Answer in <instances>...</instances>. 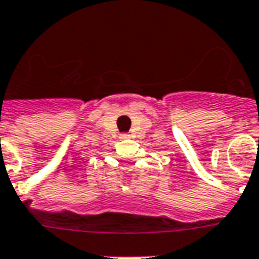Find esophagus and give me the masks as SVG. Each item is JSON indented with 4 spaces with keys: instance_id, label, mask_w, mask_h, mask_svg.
<instances>
[{
    "instance_id": "obj_1",
    "label": "esophagus",
    "mask_w": 259,
    "mask_h": 259,
    "mask_svg": "<svg viewBox=\"0 0 259 259\" xmlns=\"http://www.w3.org/2000/svg\"><path fill=\"white\" fill-rule=\"evenodd\" d=\"M127 137H129V134H126V133L121 134V138H127Z\"/></svg>"
}]
</instances>
